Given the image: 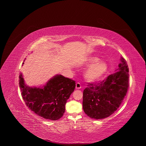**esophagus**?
Instances as JSON below:
<instances>
[{"label": "esophagus", "instance_id": "obj_1", "mask_svg": "<svg viewBox=\"0 0 146 146\" xmlns=\"http://www.w3.org/2000/svg\"><path fill=\"white\" fill-rule=\"evenodd\" d=\"M81 88V86L80 84V82H77L76 84V88L77 89V90H79Z\"/></svg>", "mask_w": 146, "mask_h": 146}]
</instances>
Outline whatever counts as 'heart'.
Returning a JSON list of instances; mask_svg holds the SVG:
<instances>
[{"mask_svg":"<svg viewBox=\"0 0 146 146\" xmlns=\"http://www.w3.org/2000/svg\"><path fill=\"white\" fill-rule=\"evenodd\" d=\"M99 59L94 56L88 58L87 64L91 65L85 72V77L89 81H94L105 74L108 69L107 64L104 61H99Z\"/></svg>","mask_w":146,"mask_h":146,"instance_id":"b5f03b06","label":"heart"}]
</instances>
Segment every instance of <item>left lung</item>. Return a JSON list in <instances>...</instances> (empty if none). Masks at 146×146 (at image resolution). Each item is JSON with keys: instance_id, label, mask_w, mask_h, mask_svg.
<instances>
[{"instance_id": "1", "label": "left lung", "mask_w": 146, "mask_h": 146, "mask_svg": "<svg viewBox=\"0 0 146 146\" xmlns=\"http://www.w3.org/2000/svg\"><path fill=\"white\" fill-rule=\"evenodd\" d=\"M117 70L101 81L88 83L83 91V110L90 118L108 117L122 103L129 87V68L122 57Z\"/></svg>"}]
</instances>
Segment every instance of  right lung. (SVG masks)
<instances>
[{
    "label": "right lung",
    "mask_w": 146,
    "mask_h": 146,
    "mask_svg": "<svg viewBox=\"0 0 146 146\" xmlns=\"http://www.w3.org/2000/svg\"><path fill=\"white\" fill-rule=\"evenodd\" d=\"M19 84L27 107L38 116L52 121L63 116L67 100L76 87L75 81L60 74L51 78L43 87L37 88L26 86L21 73Z\"/></svg>",
    "instance_id": "add662e5"
}]
</instances>
